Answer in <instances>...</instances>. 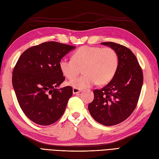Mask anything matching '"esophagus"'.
Returning <instances> with one entry per match:
<instances>
[{
	"instance_id": "obj_1",
	"label": "esophagus",
	"mask_w": 159,
	"mask_h": 159,
	"mask_svg": "<svg viewBox=\"0 0 159 159\" xmlns=\"http://www.w3.org/2000/svg\"><path fill=\"white\" fill-rule=\"evenodd\" d=\"M81 90L79 89H76V88H74L73 89V93L74 94H77V93H80L81 92Z\"/></svg>"
}]
</instances>
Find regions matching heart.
<instances>
[{"label":"heart","instance_id":"obj_1","mask_svg":"<svg viewBox=\"0 0 159 159\" xmlns=\"http://www.w3.org/2000/svg\"><path fill=\"white\" fill-rule=\"evenodd\" d=\"M118 65L117 52L109 47H81L74 53L72 59L62 57L59 61L62 74L70 80L78 75L83 68V75L68 82L79 89L89 88L97 83H109L116 74Z\"/></svg>","mask_w":159,"mask_h":159}]
</instances>
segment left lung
I'll return each instance as SVG.
<instances>
[{"mask_svg": "<svg viewBox=\"0 0 159 159\" xmlns=\"http://www.w3.org/2000/svg\"><path fill=\"white\" fill-rule=\"evenodd\" d=\"M111 48L119 57L113 78L101 89L93 91L94 99L88 105L96 121L112 126L127 119L135 109L143 83V75L136 56L127 47L114 42H102Z\"/></svg>", "mask_w": 159, "mask_h": 159, "instance_id": "left-lung-1", "label": "left lung"}]
</instances>
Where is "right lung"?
Listing matches in <instances>:
<instances>
[{
	"instance_id": "add662e5",
	"label": "right lung",
	"mask_w": 159,
	"mask_h": 159,
	"mask_svg": "<svg viewBox=\"0 0 159 159\" xmlns=\"http://www.w3.org/2000/svg\"><path fill=\"white\" fill-rule=\"evenodd\" d=\"M75 46L47 42L21 54L12 71V85L18 102L28 119L49 125L64 114L73 90L57 89L65 80L59 61Z\"/></svg>"
}]
</instances>
